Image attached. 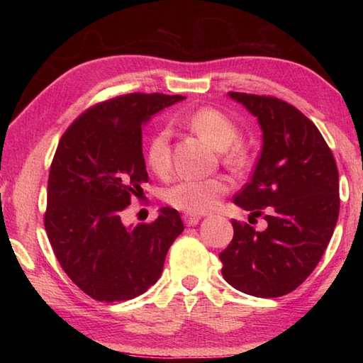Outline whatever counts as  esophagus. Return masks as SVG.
<instances>
[{"mask_svg":"<svg viewBox=\"0 0 363 363\" xmlns=\"http://www.w3.org/2000/svg\"><path fill=\"white\" fill-rule=\"evenodd\" d=\"M184 223H186V225L192 227V225H196L200 223V216H195V214H184Z\"/></svg>","mask_w":363,"mask_h":363,"instance_id":"1","label":"esophagus"}]
</instances>
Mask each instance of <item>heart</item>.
I'll list each match as a JSON object with an SVG mask.
<instances>
[{
  "label": "heart",
  "mask_w": 363,
  "mask_h": 363,
  "mask_svg": "<svg viewBox=\"0 0 363 363\" xmlns=\"http://www.w3.org/2000/svg\"><path fill=\"white\" fill-rule=\"evenodd\" d=\"M189 126L216 150H225L237 139V128L216 108H200L190 115ZM145 162L149 168L162 174L168 171L169 130L162 128L150 138L145 149ZM227 192V184L219 179H179L167 189L164 200L187 214H203L218 206L219 199Z\"/></svg>",
  "instance_id": "heart-1"
}]
</instances>
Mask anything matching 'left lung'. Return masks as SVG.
Returning a JSON list of instances; mask_svg holds the SVG:
<instances>
[{
    "label": "left lung",
    "instance_id": "left-lung-1",
    "mask_svg": "<svg viewBox=\"0 0 363 363\" xmlns=\"http://www.w3.org/2000/svg\"><path fill=\"white\" fill-rule=\"evenodd\" d=\"M257 120L261 155L233 203L264 214L267 229L232 220L233 238L219 255L223 277L235 290L279 298L309 277L333 235L340 181L320 131L296 107L275 97L229 93Z\"/></svg>",
    "mask_w": 363,
    "mask_h": 363
}]
</instances>
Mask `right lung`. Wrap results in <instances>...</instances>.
<instances>
[{"mask_svg":"<svg viewBox=\"0 0 363 363\" xmlns=\"http://www.w3.org/2000/svg\"><path fill=\"white\" fill-rule=\"evenodd\" d=\"M182 99L158 93L115 97L79 115L59 140L45 227L65 274L97 301H128L155 285L184 230L179 213L168 206L152 224L121 220L131 195L149 181L143 128Z\"/></svg>","mask_w":363,"mask_h":363,"instance_id":"obj_1","label":"right lung"}]
</instances>
